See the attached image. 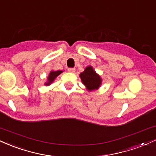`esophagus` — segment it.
Masks as SVG:
<instances>
[{"instance_id":"obj_1","label":"esophagus","mask_w":156,"mask_h":156,"mask_svg":"<svg viewBox=\"0 0 156 156\" xmlns=\"http://www.w3.org/2000/svg\"><path fill=\"white\" fill-rule=\"evenodd\" d=\"M68 71H69V72H71V73H74L75 69H73V68H69V69H68Z\"/></svg>"}]
</instances>
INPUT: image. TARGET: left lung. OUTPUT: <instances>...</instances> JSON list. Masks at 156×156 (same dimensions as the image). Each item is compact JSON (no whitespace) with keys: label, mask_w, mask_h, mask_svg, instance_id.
<instances>
[{"label":"left lung","mask_w":156,"mask_h":156,"mask_svg":"<svg viewBox=\"0 0 156 156\" xmlns=\"http://www.w3.org/2000/svg\"><path fill=\"white\" fill-rule=\"evenodd\" d=\"M82 82L89 91L97 90L101 84V79L96 73L92 66H87L85 71L80 74Z\"/></svg>","instance_id":"1"}]
</instances>
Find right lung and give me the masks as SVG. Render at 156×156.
Wrapping results in <instances>:
<instances>
[{
  "instance_id": "1",
  "label": "right lung",
  "mask_w": 156,
  "mask_h": 156,
  "mask_svg": "<svg viewBox=\"0 0 156 156\" xmlns=\"http://www.w3.org/2000/svg\"><path fill=\"white\" fill-rule=\"evenodd\" d=\"M61 73H62V71H51L49 73V75L48 76V81L45 83V85H49L51 83H52L54 82V80H55L56 77L57 76H59Z\"/></svg>"
}]
</instances>
